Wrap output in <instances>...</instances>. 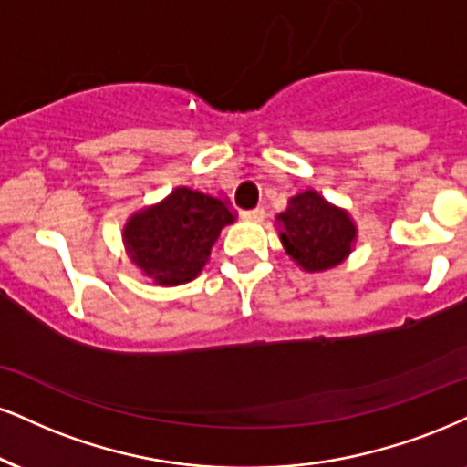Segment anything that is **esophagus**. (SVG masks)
Segmentation results:
<instances>
[{"label": "esophagus", "instance_id": "34e87169", "mask_svg": "<svg viewBox=\"0 0 467 467\" xmlns=\"http://www.w3.org/2000/svg\"><path fill=\"white\" fill-rule=\"evenodd\" d=\"M241 217H244L245 222H261V219L265 217V211H263L261 206H256V209H248L241 213Z\"/></svg>", "mask_w": 467, "mask_h": 467}]
</instances>
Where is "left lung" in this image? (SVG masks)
<instances>
[{
	"label": "left lung",
	"mask_w": 467,
	"mask_h": 467,
	"mask_svg": "<svg viewBox=\"0 0 467 467\" xmlns=\"http://www.w3.org/2000/svg\"><path fill=\"white\" fill-rule=\"evenodd\" d=\"M276 228L285 252L308 274L341 265L358 234L350 213L316 189H305L289 198L287 209L276 215Z\"/></svg>",
	"instance_id": "8db88e82"
}]
</instances>
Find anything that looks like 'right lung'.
<instances>
[{"instance_id": "add662e5", "label": "right lung", "mask_w": 467, "mask_h": 467, "mask_svg": "<svg viewBox=\"0 0 467 467\" xmlns=\"http://www.w3.org/2000/svg\"><path fill=\"white\" fill-rule=\"evenodd\" d=\"M234 219L237 213L226 198L180 184L167 198L128 217L123 248L143 276L161 287H176L200 276L222 228Z\"/></svg>"}]
</instances>
